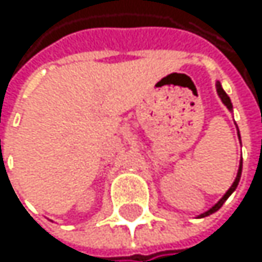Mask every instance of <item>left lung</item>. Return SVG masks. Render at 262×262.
Wrapping results in <instances>:
<instances>
[{
  "mask_svg": "<svg viewBox=\"0 0 262 262\" xmlns=\"http://www.w3.org/2000/svg\"><path fill=\"white\" fill-rule=\"evenodd\" d=\"M217 93H219V96H220V99H222V102L231 110V108H233V105H231V100H229V97L226 96V93L223 91V89H222V86H220V83H217ZM241 174H242V160H241V166H239V171H237V176H236V179H234V182H233V185H231V188L228 190V192L225 193V196L212 207V209H209L207 210V212H204L201 217H207V215H210V214H214L215 212V210H219L222 206H223V203L228 200V196L231 195V193H233L234 192V190H236V187H237V184H239V179H241Z\"/></svg>",
  "mask_w": 262,
  "mask_h": 262,
  "instance_id": "obj_1",
  "label": "left lung"
}]
</instances>
